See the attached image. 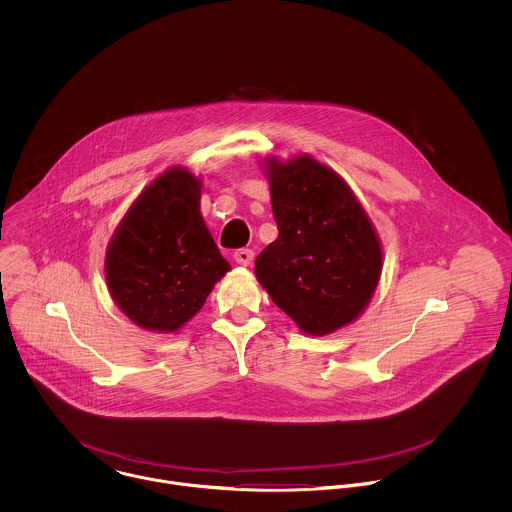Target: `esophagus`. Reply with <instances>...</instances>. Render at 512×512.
I'll return each mask as SVG.
<instances>
[{"label": "esophagus", "mask_w": 512, "mask_h": 512, "mask_svg": "<svg viewBox=\"0 0 512 512\" xmlns=\"http://www.w3.org/2000/svg\"><path fill=\"white\" fill-rule=\"evenodd\" d=\"M254 260V252L250 248H240L234 252V262L240 266H248Z\"/></svg>", "instance_id": "obj_1"}]
</instances>
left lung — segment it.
Masks as SVG:
<instances>
[{
    "instance_id": "left-lung-1",
    "label": "left lung",
    "mask_w": 512,
    "mask_h": 512,
    "mask_svg": "<svg viewBox=\"0 0 512 512\" xmlns=\"http://www.w3.org/2000/svg\"><path fill=\"white\" fill-rule=\"evenodd\" d=\"M264 171L278 238L256 258V278L303 333L329 335L365 311L380 238L345 179L311 155L268 157Z\"/></svg>"
}]
</instances>
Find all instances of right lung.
<instances>
[{
  "instance_id": "1",
  "label": "right lung",
  "mask_w": 512,
  "mask_h": 512,
  "mask_svg": "<svg viewBox=\"0 0 512 512\" xmlns=\"http://www.w3.org/2000/svg\"><path fill=\"white\" fill-rule=\"evenodd\" d=\"M201 179L171 167L153 179L106 248V284L138 327L179 331L230 270L203 215Z\"/></svg>"
}]
</instances>
